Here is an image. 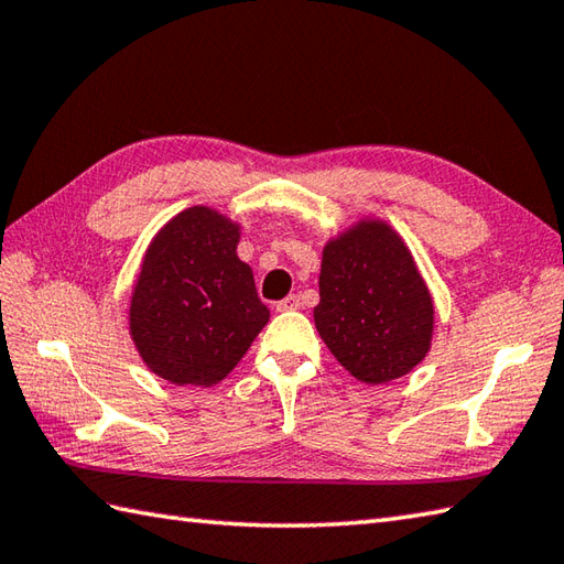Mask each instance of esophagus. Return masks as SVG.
<instances>
[{
	"instance_id": "esophagus-1",
	"label": "esophagus",
	"mask_w": 564,
	"mask_h": 564,
	"mask_svg": "<svg viewBox=\"0 0 564 564\" xmlns=\"http://www.w3.org/2000/svg\"><path fill=\"white\" fill-rule=\"evenodd\" d=\"M297 307H301V297L297 295H285L283 301L275 303V310H279V313H289V310H297Z\"/></svg>"
}]
</instances>
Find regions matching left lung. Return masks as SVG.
I'll return each mask as SVG.
<instances>
[{
    "mask_svg": "<svg viewBox=\"0 0 564 564\" xmlns=\"http://www.w3.org/2000/svg\"><path fill=\"white\" fill-rule=\"evenodd\" d=\"M315 325L354 378L380 386L422 364L434 334V301L402 237L361 220L322 251Z\"/></svg>",
    "mask_w": 564,
    "mask_h": 564,
    "instance_id": "left-lung-1",
    "label": "left lung"
}]
</instances>
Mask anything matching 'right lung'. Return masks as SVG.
<instances>
[{
    "mask_svg": "<svg viewBox=\"0 0 564 564\" xmlns=\"http://www.w3.org/2000/svg\"><path fill=\"white\" fill-rule=\"evenodd\" d=\"M237 242V223L194 206L166 223L142 257L130 337L152 373L174 386L220 382L269 322Z\"/></svg>",
    "mask_w": 564,
    "mask_h": 564,
    "instance_id": "add662e5",
    "label": "right lung"
}]
</instances>
